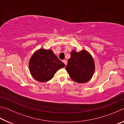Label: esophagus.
Wrapping results in <instances>:
<instances>
[{
    "mask_svg": "<svg viewBox=\"0 0 124 124\" xmlns=\"http://www.w3.org/2000/svg\"><path fill=\"white\" fill-rule=\"evenodd\" d=\"M63 62L65 64V65H66V66H67V60H63Z\"/></svg>",
    "mask_w": 124,
    "mask_h": 124,
    "instance_id": "esophagus-1",
    "label": "esophagus"
}]
</instances>
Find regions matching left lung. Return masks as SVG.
<instances>
[{
  "mask_svg": "<svg viewBox=\"0 0 124 124\" xmlns=\"http://www.w3.org/2000/svg\"><path fill=\"white\" fill-rule=\"evenodd\" d=\"M66 69L73 81L84 83L90 80L93 74L95 63L91 54L86 50H73Z\"/></svg>",
  "mask_w": 124,
  "mask_h": 124,
  "instance_id": "obj_1",
  "label": "left lung"
}]
</instances>
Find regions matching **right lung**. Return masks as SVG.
Returning a JSON list of instances; mask_svg holds the SVG:
<instances>
[{
  "mask_svg": "<svg viewBox=\"0 0 124 124\" xmlns=\"http://www.w3.org/2000/svg\"><path fill=\"white\" fill-rule=\"evenodd\" d=\"M65 64L51 50L41 49L33 54L29 68L34 78L40 82H46L54 77L55 73Z\"/></svg>",
  "mask_w": 124,
  "mask_h": 124,
  "instance_id": "add662e5",
  "label": "right lung"
}]
</instances>
